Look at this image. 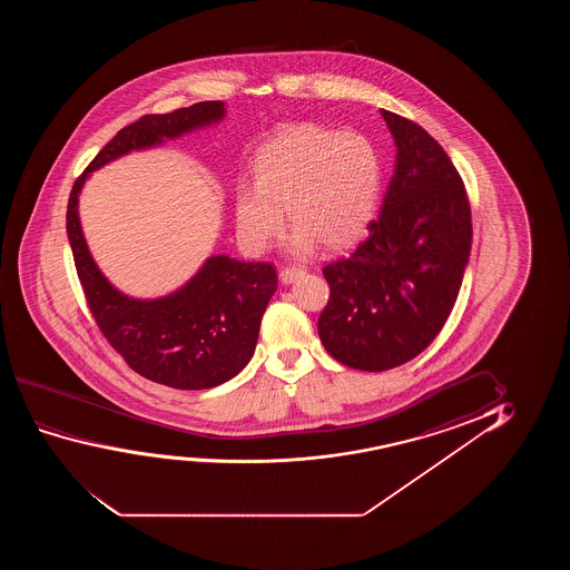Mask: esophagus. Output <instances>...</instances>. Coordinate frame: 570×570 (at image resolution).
Returning a JSON list of instances; mask_svg holds the SVG:
<instances>
[{"label": "esophagus", "instance_id": "esophagus-1", "mask_svg": "<svg viewBox=\"0 0 570 570\" xmlns=\"http://www.w3.org/2000/svg\"><path fill=\"white\" fill-rule=\"evenodd\" d=\"M304 274V268H299V266H288V268H282L281 282L282 284H292V282H296L297 278H302Z\"/></svg>", "mask_w": 570, "mask_h": 570}]
</instances>
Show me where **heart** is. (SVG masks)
I'll list each match as a JSON object with an SVG mask.
<instances>
[{
	"mask_svg": "<svg viewBox=\"0 0 570 570\" xmlns=\"http://www.w3.org/2000/svg\"><path fill=\"white\" fill-rule=\"evenodd\" d=\"M255 185L234 193L235 226L243 245L265 250L284 232L286 208L297 250L348 247L366 232L382 193V159L360 132L317 125L289 126L253 159Z\"/></svg>",
	"mask_w": 570,
	"mask_h": 570,
	"instance_id": "1",
	"label": "heart"
}]
</instances>
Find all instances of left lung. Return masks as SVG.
Listing matches in <instances>:
<instances>
[{"label": "left lung", "mask_w": 570, "mask_h": 570, "mask_svg": "<svg viewBox=\"0 0 570 570\" xmlns=\"http://www.w3.org/2000/svg\"><path fill=\"white\" fill-rule=\"evenodd\" d=\"M397 165L382 214L351 257L323 266V346L344 366L385 372L419 356L444 327L471 249V206L460 173L422 126L382 110Z\"/></svg>", "instance_id": "8db88e82"}]
</instances>
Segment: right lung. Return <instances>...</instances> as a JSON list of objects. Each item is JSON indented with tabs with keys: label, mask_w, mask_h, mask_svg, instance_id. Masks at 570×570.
Wrapping results in <instances>:
<instances>
[{
	"label": "right lung",
	"mask_w": 570,
	"mask_h": 570,
	"mask_svg": "<svg viewBox=\"0 0 570 570\" xmlns=\"http://www.w3.org/2000/svg\"><path fill=\"white\" fill-rule=\"evenodd\" d=\"M224 117V102L203 101L165 115H144L94 157L71 187L66 229L87 307L107 343L136 374L175 390H210L247 366L268 299L278 286L271 263L212 257L185 288L141 302L118 294L87 250L78 193L89 173L130 149L148 148Z\"/></svg>",
	"instance_id": "add662e5"
}]
</instances>
